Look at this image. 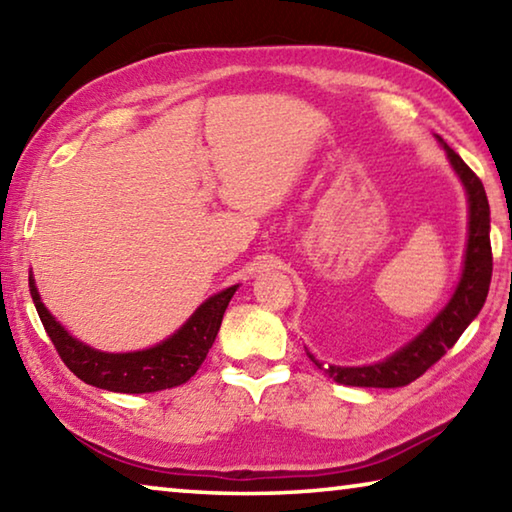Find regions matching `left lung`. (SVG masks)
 I'll list each match as a JSON object with an SVG mask.
<instances>
[{
	"label": "left lung",
	"mask_w": 512,
	"mask_h": 512,
	"mask_svg": "<svg viewBox=\"0 0 512 512\" xmlns=\"http://www.w3.org/2000/svg\"><path fill=\"white\" fill-rule=\"evenodd\" d=\"M443 146L449 162H452L454 171L458 173V178H461V183L465 187L467 203H470V232H467L461 282H458L452 300H449L447 307L431 320L429 327L386 361L361 368H323V363H320L314 354H309V359L314 361L320 370H325L334 381H339V384L361 388H400L411 384V381L424 375L433 363L452 348L458 341V336L465 332V327L479 316L483 302L488 298L492 277L488 196H485V189L479 176L467 167L461 160V155L454 149H449L445 142Z\"/></svg>",
	"instance_id": "left-lung-1"
}]
</instances>
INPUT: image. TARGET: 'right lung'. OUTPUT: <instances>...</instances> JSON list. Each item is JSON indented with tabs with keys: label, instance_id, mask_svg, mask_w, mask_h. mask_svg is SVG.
Masks as SVG:
<instances>
[{
	"label": "right lung",
	"instance_id": "add662e5",
	"mask_svg": "<svg viewBox=\"0 0 512 512\" xmlns=\"http://www.w3.org/2000/svg\"><path fill=\"white\" fill-rule=\"evenodd\" d=\"M29 291L58 357L76 377L85 384L112 393H155L185 384L189 377L196 375L219 334L225 307L235 296L237 284L205 300L192 318L167 341L153 345L149 350L124 354L99 352L76 341L42 305L33 277H29Z\"/></svg>",
	"mask_w": 512,
	"mask_h": 512
}]
</instances>
